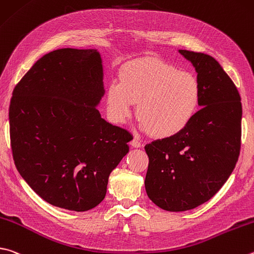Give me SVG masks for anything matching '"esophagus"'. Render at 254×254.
<instances>
[{
	"mask_svg": "<svg viewBox=\"0 0 254 254\" xmlns=\"http://www.w3.org/2000/svg\"><path fill=\"white\" fill-rule=\"evenodd\" d=\"M131 145L133 147H141L142 146V143L140 142L139 139H137V137H134V139L131 141Z\"/></svg>",
	"mask_w": 254,
	"mask_h": 254,
	"instance_id": "1",
	"label": "esophagus"
}]
</instances>
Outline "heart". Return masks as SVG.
Listing matches in <instances>:
<instances>
[{
    "label": "heart",
    "instance_id": "1",
    "mask_svg": "<svg viewBox=\"0 0 254 254\" xmlns=\"http://www.w3.org/2000/svg\"><path fill=\"white\" fill-rule=\"evenodd\" d=\"M107 91L108 113L115 123L136 114L142 130L170 137L186 128L194 118L200 101L199 82L189 72L155 59L130 62Z\"/></svg>",
    "mask_w": 254,
    "mask_h": 254
}]
</instances>
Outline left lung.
<instances>
[{"instance_id":"8db88e82","label":"left lung","mask_w":254,"mask_h":254,"mask_svg":"<svg viewBox=\"0 0 254 254\" xmlns=\"http://www.w3.org/2000/svg\"><path fill=\"white\" fill-rule=\"evenodd\" d=\"M197 73L201 109L178 134L145 145L150 200L171 212L209 201L231 175L241 146V98L230 76L210 55L179 50Z\"/></svg>"}]
</instances>
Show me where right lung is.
<instances>
[{
    "label": "right lung",
    "instance_id": "1",
    "mask_svg": "<svg viewBox=\"0 0 254 254\" xmlns=\"http://www.w3.org/2000/svg\"><path fill=\"white\" fill-rule=\"evenodd\" d=\"M102 59L94 49H60L34 63L8 110L13 159L44 201L65 210L95 207L132 135L101 118Z\"/></svg>",
    "mask_w": 254,
    "mask_h": 254
}]
</instances>
